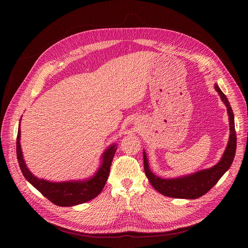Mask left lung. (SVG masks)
Masks as SVG:
<instances>
[{"mask_svg":"<svg viewBox=\"0 0 248 248\" xmlns=\"http://www.w3.org/2000/svg\"><path fill=\"white\" fill-rule=\"evenodd\" d=\"M214 87L220 95L221 100L223 101L227 108L230 129L228 144L222 155V158L216 165L209 169H204V170L197 171L190 175L165 179L155 175L151 171L146 151L144 150V152H142L146 176L148 177L152 186L165 196L179 199H197L203 196L214 185H216L220 178L228 171L234 157H235L236 133L235 125H234V114L226 95L221 91L217 83H215Z\"/></svg>","mask_w":248,"mask_h":248,"instance_id":"left-lung-1","label":"left lung"}]
</instances>
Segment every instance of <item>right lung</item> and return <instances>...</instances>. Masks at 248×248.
<instances>
[{"label": "right lung", "instance_id": "obj_1", "mask_svg": "<svg viewBox=\"0 0 248 248\" xmlns=\"http://www.w3.org/2000/svg\"><path fill=\"white\" fill-rule=\"evenodd\" d=\"M21 121V120H20ZM21 123L19 124L17 136V159L21 171L29 183L35 187L43 196L57 206L69 207L82 204L93 200L100 194L108 178L116 144L110 145L101 155V163L93 176L83 180H72L65 182H52L39 179L34 176L26 166L20 144Z\"/></svg>", "mask_w": 248, "mask_h": 248}]
</instances>
